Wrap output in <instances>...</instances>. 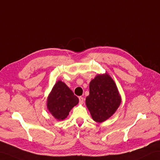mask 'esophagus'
<instances>
[{
  "label": "esophagus",
  "instance_id": "esophagus-1",
  "mask_svg": "<svg viewBox=\"0 0 160 160\" xmlns=\"http://www.w3.org/2000/svg\"><path fill=\"white\" fill-rule=\"evenodd\" d=\"M84 99L83 97H79V102L80 103H81V104H82V103H84Z\"/></svg>",
  "mask_w": 160,
  "mask_h": 160
}]
</instances>
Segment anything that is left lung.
Returning a JSON list of instances; mask_svg holds the SVG:
<instances>
[{"instance_id":"obj_1","label":"left lung","mask_w":160,"mask_h":160,"mask_svg":"<svg viewBox=\"0 0 160 160\" xmlns=\"http://www.w3.org/2000/svg\"><path fill=\"white\" fill-rule=\"evenodd\" d=\"M116 84L108 75H98L89 84L86 105L95 121L101 122L110 118L121 103Z\"/></svg>"}]
</instances>
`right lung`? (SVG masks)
Segmentation results:
<instances>
[{
  "label": "right lung",
  "instance_id": "obj_1",
  "mask_svg": "<svg viewBox=\"0 0 160 160\" xmlns=\"http://www.w3.org/2000/svg\"><path fill=\"white\" fill-rule=\"evenodd\" d=\"M78 103V98L74 95L69 87L61 81L55 84L48 99V109L58 120H63L72 108Z\"/></svg>",
  "mask_w": 160,
  "mask_h": 160
}]
</instances>
